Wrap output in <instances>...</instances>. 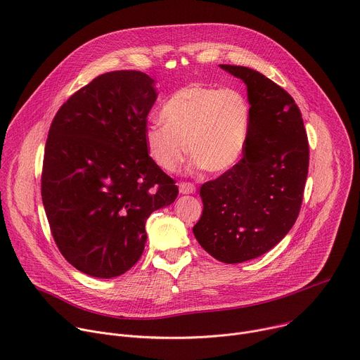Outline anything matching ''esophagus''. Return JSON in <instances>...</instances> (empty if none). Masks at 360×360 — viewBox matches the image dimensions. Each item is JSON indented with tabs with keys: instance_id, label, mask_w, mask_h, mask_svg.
Masks as SVG:
<instances>
[{
	"instance_id": "esophagus-1",
	"label": "esophagus",
	"mask_w": 360,
	"mask_h": 360,
	"mask_svg": "<svg viewBox=\"0 0 360 360\" xmlns=\"http://www.w3.org/2000/svg\"><path fill=\"white\" fill-rule=\"evenodd\" d=\"M195 191H196V188H195V185L191 184V182H181V184H179V192L184 193V195H186V193H195Z\"/></svg>"
}]
</instances>
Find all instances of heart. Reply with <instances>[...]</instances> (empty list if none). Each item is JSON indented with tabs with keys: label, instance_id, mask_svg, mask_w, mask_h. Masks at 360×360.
<instances>
[{
	"label": "heart",
	"instance_id": "1",
	"mask_svg": "<svg viewBox=\"0 0 360 360\" xmlns=\"http://www.w3.org/2000/svg\"><path fill=\"white\" fill-rule=\"evenodd\" d=\"M161 121L145 131L150 158L175 172L188 157L210 174H225L242 160L250 134V107L235 88L191 84L162 105ZM190 149H187V146Z\"/></svg>",
	"mask_w": 360,
	"mask_h": 360
}]
</instances>
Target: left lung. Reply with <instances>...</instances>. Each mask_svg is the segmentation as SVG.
<instances>
[{
    "instance_id": "left-lung-1",
    "label": "left lung",
    "mask_w": 360,
    "mask_h": 360,
    "mask_svg": "<svg viewBox=\"0 0 360 360\" xmlns=\"http://www.w3.org/2000/svg\"><path fill=\"white\" fill-rule=\"evenodd\" d=\"M248 88L250 134L243 158L200 186L203 211L193 226L215 259L240 264L271 250L293 226L309 168V142L293 98L264 74L219 65Z\"/></svg>"
}]
</instances>
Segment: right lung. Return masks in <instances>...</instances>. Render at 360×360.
<instances>
[{
  "label": "right lung",
  "mask_w": 360,
  "mask_h": 360,
  "mask_svg": "<svg viewBox=\"0 0 360 360\" xmlns=\"http://www.w3.org/2000/svg\"><path fill=\"white\" fill-rule=\"evenodd\" d=\"M155 81L112 71L68 98L45 143L41 196L64 258L94 278H115L141 258L145 222L178 186L149 155L148 114Z\"/></svg>",
  "instance_id": "obj_1"
}]
</instances>
